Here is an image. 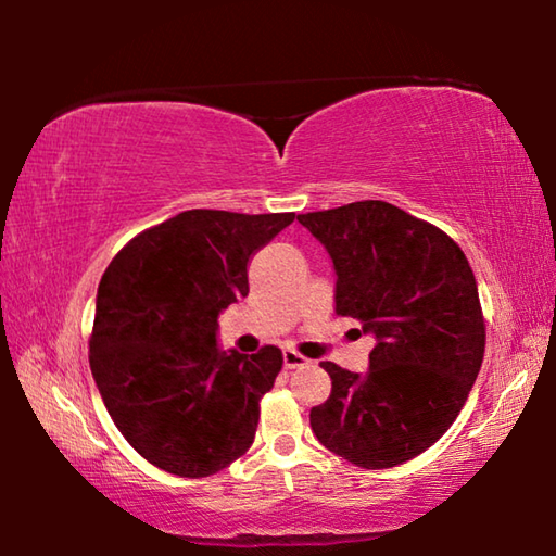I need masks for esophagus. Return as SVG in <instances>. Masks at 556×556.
I'll return each mask as SVG.
<instances>
[{
	"label": "esophagus",
	"mask_w": 556,
	"mask_h": 556,
	"mask_svg": "<svg viewBox=\"0 0 556 556\" xmlns=\"http://www.w3.org/2000/svg\"><path fill=\"white\" fill-rule=\"evenodd\" d=\"M281 355H285V368H289V370L304 368V365H308V357L296 353V351H285Z\"/></svg>",
	"instance_id": "1"
}]
</instances>
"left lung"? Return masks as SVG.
Returning <instances> with one entry per match:
<instances>
[{
    "instance_id": "obj_1",
    "label": "left lung",
    "mask_w": 556,
    "mask_h": 556,
    "mask_svg": "<svg viewBox=\"0 0 556 556\" xmlns=\"http://www.w3.org/2000/svg\"><path fill=\"white\" fill-rule=\"evenodd\" d=\"M336 267V314L375 336L370 370L324 361L331 397L312 409L321 444L380 470L425 454L468 400L485 353L473 269L444 230L384 201L296 215Z\"/></svg>"
}]
</instances>
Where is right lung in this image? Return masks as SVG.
Here are the masks:
<instances>
[{
	"mask_svg": "<svg viewBox=\"0 0 556 556\" xmlns=\"http://www.w3.org/2000/svg\"><path fill=\"white\" fill-rule=\"evenodd\" d=\"M294 213L195 208L139 232L98 287L90 370L115 427L149 464L205 478L252 446L281 351L220 353L223 308L248 296V262Z\"/></svg>",
	"mask_w": 556,
	"mask_h": 556,
	"instance_id": "1",
	"label": "right lung"
}]
</instances>
